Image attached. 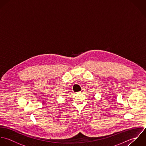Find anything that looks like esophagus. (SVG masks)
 I'll return each instance as SVG.
<instances>
[{
  "instance_id": "1",
  "label": "esophagus",
  "mask_w": 146,
  "mask_h": 146,
  "mask_svg": "<svg viewBox=\"0 0 146 146\" xmlns=\"http://www.w3.org/2000/svg\"><path fill=\"white\" fill-rule=\"evenodd\" d=\"M84 91H85V90H84V89H82L81 91H80L79 92H80V93H83V92H84Z\"/></svg>"
}]
</instances>
